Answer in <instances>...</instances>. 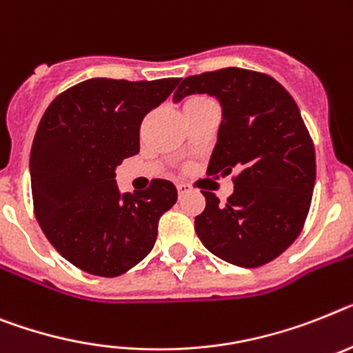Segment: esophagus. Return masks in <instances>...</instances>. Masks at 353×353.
<instances>
[{
    "mask_svg": "<svg viewBox=\"0 0 353 353\" xmlns=\"http://www.w3.org/2000/svg\"><path fill=\"white\" fill-rule=\"evenodd\" d=\"M186 192H188V188H186V185H183V183H179V185H177V194H179V195H185Z\"/></svg>",
    "mask_w": 353,
    "mask_h": 353,
    "instance_id": "esophagus-1",
    "label": "esophagus"
}]
</instances>
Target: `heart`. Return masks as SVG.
I'll return each mask as SVG.
<instances>
[{
  "instance_id": "obj_1",
  "label": "heart",
  "mask_w": 353,
  "mask_h": 353,
  "mask_svg": "<svg viewBox=\"0 0 353 353\" xmlns=\"http://www.w3.org/2000/svg\"><path fill=\"white\" fill-rule=\"evenodd\" d=\"M201 100H206V99H204V97H190V99H188V100H186V102H185V105H186V103H194V102H201Z\"/></svg>"
}]
</instances>
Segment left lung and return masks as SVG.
<instances>
[{
	"instance_id": "8db88e82",
	"label": "left lung",
	"mask_w": 353,
	"mask_h": 353,
	"mask_svg": "<svg viewBox=\"0 0 353 353\" xmlns=\"http://www.w3.org/2000/svg\"><path fill=\"white\" fill-rule=\"evenodd\" d=\"M206 93L222 120L206 174L233 176L222 204L203 190L195 233L210 253L239 268L271 262L301 233L316 183V152L294 99L259 71L224 68L186 77L174 102Z\"/></svg>"
}]
</instances>
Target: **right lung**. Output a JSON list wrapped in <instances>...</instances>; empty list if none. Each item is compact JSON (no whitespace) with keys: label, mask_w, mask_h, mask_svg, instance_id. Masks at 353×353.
Instances as JSON below:
<instances>
[{"label":"right lung","mask_w":353,"mask_h":353,"mask_svg":"<svg viewBox=\"0 0 353 353\" xmlns=\"http://www.w3.org/2000/svg\"><path fill=\"white\" fill-rule=\"evenodd\" d=\"M179 79H90L61 93L44 111L30 152L35 219L50 244L94 276H120L152 251L176 186L152 179L120 194L114 170L140 152V125Z\"/></svg>","instance_id":"right-lung-1"}]
</instances>
